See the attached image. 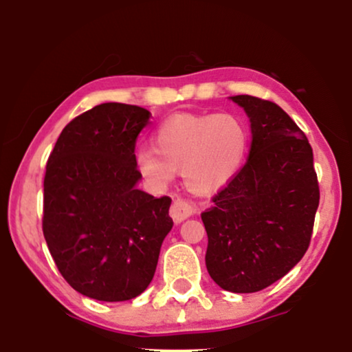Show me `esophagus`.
Masks as SVG:
<instances>
[{
  "label": "esophagus",
  "mask_w": 352,
  "mask_h": 352,
  "mask_svg": "<svg viewBox=\"0 0 352 352\" xmlns=\"http://www.w3.org/2000/svg\"><path fill=\"white\" fill-rule=\"evenodd\" d=\"M197 212H199V208H197V205H193L192 201H187L184 199H177L172 204L170 217L173 218V221H175V223H180V221L187 220L188 217L195 215Z\"/></svg>",
  "instance_id": "esophagus-1"
}]
</instances>
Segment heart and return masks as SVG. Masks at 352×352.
<instances>
[{"label": "heart", "instance_id": "b5f03b06", "mask_svg": "<svg viewBox=\"0 0 352 352\" xmlns=\"http://www.w3.org/2000/svg\"><path fill=\"white\" fill-rule=\"evenodd\" d=\"M248 144V127L232 112L175 114L157 127L155 148L135 152V167L152 188L167 187L182 168L192 192L213 193L240 172Z\"/></svg>", "mask_w": 352, "mask_h": 352}]
</instances>
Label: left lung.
Instances as JSON below:
<instances>
[{"label":"left lung","mask_w":352,"mask_h":352,"mask_svg":"<svg viewBox=\"0 0 352 352\" xmlns=\"http://www.w3.org/2000/svg\"><path fill=\"white\" fill-rule=\"evenodd\" d=\"M252 127L248 160L201 213L205 265L220 288L254 293L305 256L319 205L313 148L280 106L233 96Z\"/></svg>","instance_id":"obj_1"}]
</instances>
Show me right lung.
<instances>
[{"mask_svg": "<svg viewBox=\"0 0 352 352\" xmlns=\"http://www.w3.org/2000/svg\"><path fill=\"white\" fill-rule=\"evenodd\" d=\"M151 112L106 102L72 119L44 177L43 233L72 288L98 301H127L151 285L172 200L137 188L135 140Z\"/></svg>", "mask_w": 352, "mask_h": 352, "instance_id": "1", "label": "right lung"}]
</instances>
